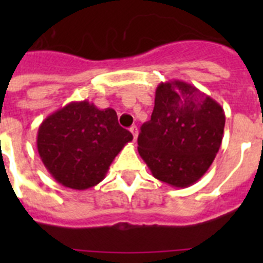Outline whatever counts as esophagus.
<instances>
[{"instance_id": "1", "label": "esophagus", "mask_w": 263, "mask_h": 263, "mask_svg": "<svg viewBox=\"0 0 263 263\" xmlns=\"http://www.w3.org/2000/svg\"><path fill=\"white\" fill-rule=\"evenodd\" d=\"M130 133L133 134V138H134V141H136L137 137H138V129H137V126L130 127Z\"/></svg>"}]
</instances>
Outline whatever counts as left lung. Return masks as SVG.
<instances>
[{"label":"left lung","mask_w":263,"mask_h":263,"mask_svg":"<svg viewBox=\"0 0 263 263\" xmlns=\"http://www.w3.org/2000/svg\"><path fill=\"white\" fill-rule=\"evenodd\" d=\"M225 115L211 96L182 80L160 83L152 120L141 126L138 153L160 182L196 183L221 146Z\"/></svg>","instance_id":"8db88e82"}]
</instances>
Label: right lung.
Returning <instances> with one entry per match:
<instances>
[{
    "label": "right lung",
    "instance_id": "1",
    "mask_svg": "<svg viewBox=\"0 0 263 263\" xmlns=\"http://www.w3.org/2000/svg\"><path fill=\"white\" fill-rule=\"evenodd\" d=\"M132 139L113 109L101 110L84 100L48 116L39 126L36 147L58 183L87 190L105 178L113 159Z\"/></svg>",
    "mask_w": 263,
    "mask_h": 263
}]
</instances>
